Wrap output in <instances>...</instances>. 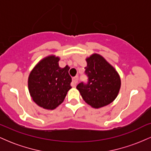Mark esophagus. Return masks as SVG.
Instances as JSON below:
<instances>
[{
  "label": "esophagus",
  "mask_w": 151,
  "mask_h": 151,
  "mask_svg": "<svg viewBox=\"0 0 151 151\" xmlns=\"http://www.w3.org/2000/svg\"><path fill=\"white\" fill-rule=\"evenodd\" d=\"M78 81H79V78H78V77H75L72 78V86H73V87H75V86L77 85Z\"/></svg>",
  "instance_id": "obj_1"
}]
</instances>
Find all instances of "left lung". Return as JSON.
<instances>
[{
	"mask_svg": "<svg viewBox=\"0 0 151 151\" xmlns=\"http://www.w3.org/2000/svg\"><path fill=\"white\" fill-rule=\"evenodd\" d=\"M88 84L77 86L81 97L92 108L99 109L113 102L121 88V78L116 69L99 54L86 58Z\"/></svg>",
	"mask_w": 151,
	"mask_h": 151,
	"instance_id": "1",
	"label": "left lung"
}]
</instances>
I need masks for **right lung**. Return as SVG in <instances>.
<instances>
[{
  "instance_id": "add662e5",
  "label": "right lung",
  "mask_w": 151,
  "mask_h": 151,
  "mask_svg": "<svg viewBox=\"0 0 151 151\" xmlns=\"http://www.w3.org/2000/svg\"><path fill=\"white\" fill-rule=\"evenodd\" d=\"M60 58L54 55L44 58L34 67L28 77V90L36 104L53 110L65 100L72 86L70 67L59 66Z\"/></svg>"
}]
</instances>
